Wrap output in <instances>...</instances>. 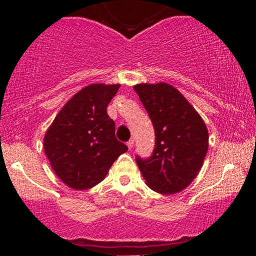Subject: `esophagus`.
Listing matches in <instances>:
<instances>
[{
  "label": "esophagus",
  "mask_w": 256,
  "mask_h": 256,
  "mask_svg": "<svg viewBox=\"0 0 256 256\" xmlns=\"http://www.w3.org/2000/svg\"><path fill=\"white\" fill-rule=\"evenodd\" d=\"M134 140H132V138H131V140H128V143H126V144H128V149H132V146H134Z\"/></svg>",
  "instance_id": "esophagus-1"
}]
</instances>
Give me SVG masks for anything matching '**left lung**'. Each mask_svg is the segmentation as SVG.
I'll list each match as a JSON object with an SVG mask.
<instances>
[{"instance_id":"1","label":"left lung","mask_w":256,"mask_h":256,"mask_svg":"<svg viewBox=\"0 0 256 256\" xmlns=\"http://www.w3.org/2000/svg\"><path fill=\"white\" fill-rule=\"evenodd\" d=\"M155 131L149 158L136 155L146 184L155 192L176 194L195 179L208 150V131L198 113L172 85L134 86Z\"/></svg>"}]
</instances>
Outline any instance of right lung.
I'll return each mask as SVG.
<instances>
[{
	"mask_svg": "<svg viewBox=\"0 0 256 256\" xmlns=\"http://www.w3.org/2000/svg\"><path fill=\"white\" fill-rule=\"evenodd\" d=\"M119 84H92L64 106L44 137V152L55 173L76 190L98 184L128 150L116 137L107 106Z\"/></svg>",
	"mask_w": 256,
	"mask_h": 256,
	"instance_id": "add662e5",
	"label": "right lung"
}]
</instances>
